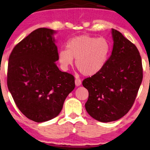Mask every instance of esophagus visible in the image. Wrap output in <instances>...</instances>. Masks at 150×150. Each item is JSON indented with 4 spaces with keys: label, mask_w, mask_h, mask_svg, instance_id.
<instances>
[{
    "label": "esophagus",
    "mask_w": 150,
    "mask_h": 150,
    "mask_svg": "<svg viewBox=\"0 0 150 150\" xmlns=\"http://www.w3.org/2000/svg\"><path fill=\"white\" fill-rule=\"evenodd\" d=\"M75 85L77 86H80V85H81V81L80 79H79V78H76V79H75Z\"/></svg>",
    "instance_id": "esophagus-1"
}]
</instances>
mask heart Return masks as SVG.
<instances>
[{"label":"heart","instance_id":"heart-1","mask_svg":"<svg viewBox=\"0 0 150 150\" xmlns=\"http://www.w3.org/2000/svg\"><path fill=\"white\" fill-rule=\"evenodd\" d=\"M110 52V45L105 38L81 35L70 39L66 50L58 54L59 61L64 69H67L76 59L78 70L85 76L96 74L105 66Z\"/></svg>","mask_w":150,"mask_h":150}]
</instances>
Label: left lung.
I'll return each instance as SVG.
<instances>
[{"label":"left lung","mask_w":150,"mask_h":150,"mask_svg":"<svg viewBox=\"0 0 150 150\" xmlns=\"http://www.w3.org/2000/svg\"><path fill=\"white\" fill-rule=\"evenodd\" d=\"M113 47L105 66L96 74L84 79L88 91L85 108L100 122L117 121L129 112L143 79L142 59L137 47L112 29Z\"/></svg>","instance_id":"8db88e82"}]
</instances>
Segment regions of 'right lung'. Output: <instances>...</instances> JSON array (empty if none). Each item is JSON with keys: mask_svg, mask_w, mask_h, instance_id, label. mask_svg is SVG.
Segmentation results:
<instances>
[{"mask_svg": "<svg viewBox=\"0 0 150 150\" xmlns=\"http://www.w3.org/2000/svg\"><path fill=\"white\" fill-rule=\"evenodd\" d=\"M54 33L50 29L35 30L15 46L8 59V88L21 112L37 122L58 116L75 86L73 75L55 63L59 58Z\"/></svg>", "mask_w": 150, "mask_h": 150, "instance_id": "right-lung-1", "label": "right lung"}]
</instances>
